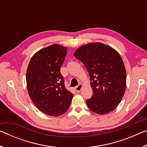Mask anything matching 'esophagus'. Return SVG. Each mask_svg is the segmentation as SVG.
I'll return each instance as SVG.
<instances>
[{"mask_svg": "<svg viewBox=\"0 0 147 147\" xmlns=\"http://www.w3.org/2000/svg\"><path fill=\"white\" fill-rule=\"evenodd\" d=\"M82 88V84H79L78 86H77L75 88V90L76 92H80L81 91Z\"/></svg>", "mask_w": 147, "mask_h": 147, "instance_id": "34e87169", "label": "esophagus"}]
</instances>
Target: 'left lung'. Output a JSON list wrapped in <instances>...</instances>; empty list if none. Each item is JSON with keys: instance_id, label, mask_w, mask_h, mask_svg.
Segmentation results:
<instances>
[{"instance_id": "1", "label": "left lung", "mask_w": 147, "mask_h": 147, "mask_svg": "<svg viewBox=\"0 0 147 147\" xmlns=\"http://www.w3.org/2000/svg\"><path fill=\"white\" fill-rule=\"evenodd\" d=\"M74 56L84 64L90 76L93 94L86 100L89 109L99 115L114 110L126 87V69L120 54L110 46L96 42L79 47Z\"/></svg>"}]
</instances>
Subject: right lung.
Instances as JSON below:
<instances>
[{
    "label": "right lung",
    "instance_id": "obj_1",
    "mask_svg": "<svg viewBox=\"0 0 147 147\" xmlns=\"http://www.w3.org/2000/svg\"><path fill=\"white\" fill-rule=\"evenodd\" d=\"M67 47L53 44L34 54L26 70L27 90L34 105L46 115L58 117L70 106L73 94L64 85L60 67Z\"/></svg>",
    "mask_w": 147,
    "mask_h": 147
}]
</instances>
